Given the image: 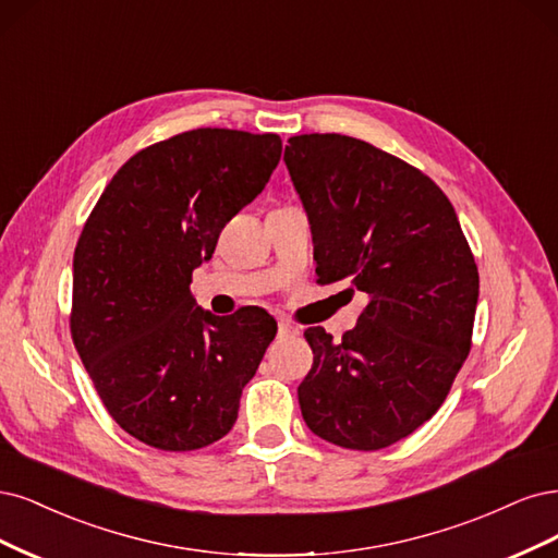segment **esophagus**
<instances>
[{
	"mask_svg": "<svg viewBox=\"0 0 558 558\" xmlns=\"http://www.w3.org/2000/svg\"><path fill=\"white\" fill-rule=\"evenodd\" d=\"M278 333H280V336H296V333H299V327L294 325V322L287 319V317H280V319H278Z\"/></svg>",
	"mask_w": 558,
	"mask_h": 558,
	"instance_id": "34e87169",
	"label": "esophagus"
}]
</instances>
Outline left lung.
<instances>
[{
	"label": "left lung",
	"mask_w": 558,
	"mask_h": 558,
	"mask_svg": "<svg viewBox=\"0 0 558 558\" xmlns=\"http://www.w3.org/2000/svg\"><path fill=\"white\" fill-rule=\"evenodd\" d=\"M287 143L317 282L366 296L340 343L303 331L313 366L301 415L322 440L373 452L417 430L452 389L473 345L477 264L445 192L408 161L343 134Z\"/></svg>",
	"instance_id": "left-lung-1"
}]
</instances>
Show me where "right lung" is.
Here are the masks:
<instances>
[{
  "label": "right lung",
  "instance_id": "1",
  "mask_svg": "<svg viewBox=\"0 0 558 558\" xmlns=\"http://www.w3.org/2000/svg\"><path fill=\"white\" fill-rule=\"evenodd\" d=\"M278 134L202 128L124 161L74 253L69 327L104 408L136 440L192 452L239 417L276 319L215 317L190 292L220 231L278 167Z\"/></svg>",
  "mask_w": 558,
  "mask_h": 558
}]
</instances>
